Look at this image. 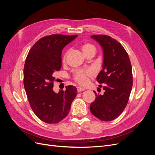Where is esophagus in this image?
<instances>
[{
  "label": "esophagus",
  "mask_w": 155,
  "mask_h": 155,
  "mask_svg": "<svg viewBox=\"0 0 155 155\" xmlns=\"http://www.w3.org/2000/svg\"><path fill=\"white\" fill-rule=\"evenodd\" d=\"M77 89H78V92H82V91H84L85 90V89L84 88H82V87H78L77 88Z\"/></svg>",
  "instance_id": "34e87169"
}]
</instances>
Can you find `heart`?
Segmentation results:
<instances>
[{"instance_id":"1","label":"heart","mask_w":155,"mask_h":155,"mask_svg":"<svg viewBox=\"0 0 155 155\" xmlns=\"http://www.w3.org/2000/svg\"><path fill=\"white\" fill-rule=\"evenodd\" d=\"M81 49L84 54L91 50L96 51L94 46L89 43H85L83 45L81 46ZM68 54V51H67V52L64 54L63 58V61H65V60H66ZM92 75H93V72L91 69L77 70L74 72V79H75V81L78 82L79 84H80L81 85H86L87 83L88 78L91 77Z\"/></svg>"}]
</instances>
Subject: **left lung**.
<instances>
[{
    "label": "left lung",
    "instance_id": "obj_1",
    "mask_svg": "<svg viewBox=\"0 0 155 155\" xmlns=\"http://www.w3.org/2000/svg\"><path fill=\"white\" fill-rule=\"evenodd\" d=\"M104 53L102 70L96 78L103 84V95L97 94L90 106L92 114L102 121L118 117L127 104L133 87L132 67L127 51L119 42L105 35H92ZM100 87H102L100 85Z\"/></svg>",
    "mask_w": 155,
    "mask_h": 155
}]
</instances>
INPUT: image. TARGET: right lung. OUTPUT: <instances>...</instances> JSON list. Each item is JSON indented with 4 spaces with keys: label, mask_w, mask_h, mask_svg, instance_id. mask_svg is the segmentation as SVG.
I'll return each mask as SVG.
<instances>
[{
    "label": "right lung",
    "mask_w": 155,
    "mask_h": 155,
    "mask_svg": "<svg viewBox=\"0 0 155 155\" xmlns=\"http://www.w3.org/2000/svg\"><path fill=\"white\" fill-rule=\"evenodd\" d=\"M78 35L54 34L39 39L28 54L24 67V87L31 109L45 123L56 124L66 117L77 95L72 85L55 93L54 73L61 68L62 50Z\"/></svg>",
    "instance_id": "1"
}]
</instances>
